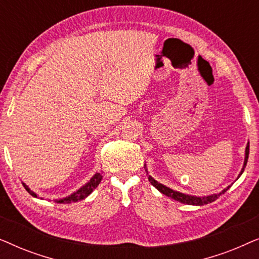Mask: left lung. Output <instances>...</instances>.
I'll return each instance as SVG.
<instances>
[{"instance_id":"obj_1","label":"left lung","mask_w":259,"mask_h":259,"mask_svg":"<svg viewBox=\"0 0 259 259\" xmlns=\"http://www.w3.org/2000/svg\"><path fill=\"white\" fill-rule=\"evenodd\" d=\"M247 159H249V144H247L246 150H245V160H244V166H243L242 172H240V175H242V173L244 172V168H245V166H246ZM145 168H146V165H145ZM148 180H150V183L152 184V185H153L155 189H158V191H160L162 194H165V196L172 198V199H175L177 201H180V203H183V204H187V205H204V204L212 203V201L218 199V198L221 197L222 194H224L226 191L230 189V186H229V187H226L225 190H223L221 193L212 194V196L196 197V196H189V194H184V193L177 192V191H173L171 189H168V187L162 185V184L158 183L157 180H154L151 176H148Z\"/></svg>"}]
</instances>
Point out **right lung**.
I'll list each match as a JSON object with an SVG mask.
<instances>
[{
  "label": "right lung",
  "mask_w": 259,
  "mask_h": 259,
  "mask_svg": "<svg viewBox=\"0 0 259 259\" xmlns=\"http://www.w3.org/2000/svg\"><path fill=\"white\" fill-rule=\"evenodd\" d=\"M101 179H102L101 173H95V175L93 176V178H92L90 182L86 184V185H83L82 187H81L80 190H77L76 192L70 194L69 197L62 198V199H59L56 201H58V203H60V204H69V203H73V201L82 200L87 196H90V194L93 192L94 189H97V186L99 185V184H100ZM23 186H24V189L28 191V193H30L33 197H37L36 194L33 192V191H30L29 189H28L27 185H24V184H23Z\"/></svg>",
  "instance_id": "add662e5"
}]
</instances>
